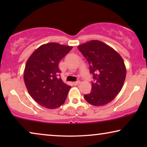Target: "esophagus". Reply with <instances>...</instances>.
<instances>
[{"mask_svg": "<svg viewBox=\"0 0 147 147\" xmlns=\"http://www.w3.org/2000/svg\"><path fill=\"white\" fill-rule=\"evenodd\" d=\"M80 84V81H77V82H73V85L74 86H77L78 84Z\"/></svg>", "mask_w": 147, "mask_h": 147, "instance_id": "obj_1", "label": "esophagus"}]
</instances>
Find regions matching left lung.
Here are the masks:
<instances>
[{
  "label": "left lung",
  "instance_id": "obj_1",
  "mask_svg": "<svg viewBox=\"0 0 147 147\" xmlns=\"http://www.w3.org/2000/svg\"><path fill=\"white\" fill-rule=\"evenodd\" d=\"M78 49L86 58L93 76L92 90L84 98L93 106L109 103L123 86L126 70L123 59L112 47L97 40L82 44Z\"/></svg>",
  "mask_w": 147,
  "mask_h": 147
}]
</instances>
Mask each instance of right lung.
<instances>
[{"mask_svg":"<svg viewBox=\"0 0 147 147\" xmlns=\"http://www.w3.org/2000/svg\"><path fill=\"white\" fill-rule=\"evenodd\" d=\"M72 47L49 43L37 48L28 59L24 81L30 96L49 109L59 108L65 101L71 86L58 76L59 63Z\"/></svg>","mask_w":147,"mask_h":147,"instance_id":"right-lung-1","label":"right lung"}]
</instances>
